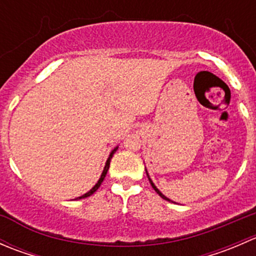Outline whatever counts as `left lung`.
<instances>
[{
    "label": "left lung",
    "mask_w": 256,
    "mask_h": 256,
    "mask_svg": "<svg viewBox=\"0 0 256 256\" xmlns=\"http://www.w3.org/2000/svg\"><path fill=\"white\" fill-rule=\"evenodd\" d=\"M146 174H147V177H148V180H150V183H151L152 188H154V190H156V192H157V194H158V196H160V197H161V198H164V200H168V202H174V200H170V198H167V197H166V196H164V194H162V193H161V190H158V188H157V187H156V186H154V182H152V180H151V178H150V174H148V172H147V170H146Z\"/></svg>",
    "instance_id": "8db88e82"
}]
</instances>
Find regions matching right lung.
Here are the masks:
<instances>
[{
  "mask_svg": "<svg viewBox=\"0 0 256 256\" xmlns=\"http://www.w3.org/2000/svg\"><path fill=\"white\" fill-rule=\"evenodd\" d=\"M118 146H116L115 148H114L112 151L110 152L109 157H108V160H106V164H105V167H104V170H102V176H100L99 180H98V182L95 183V186H94V187H92V190H89V192H86V193H85V194L80 196V197L76 198V200H82V198H86V197H89V196H92V193H94V192H96V190H98V188H99L100 186H102V180H104L105 176H106V174H108V170H109V167H110V161H112V158L114 154H115V152H116V150H118Z\"/></svg>",
  "mask_w": 256,
  "mask_h": 256,
  "instance_id": "add662e5",
  "label": "right lung"
}]
</instances>
